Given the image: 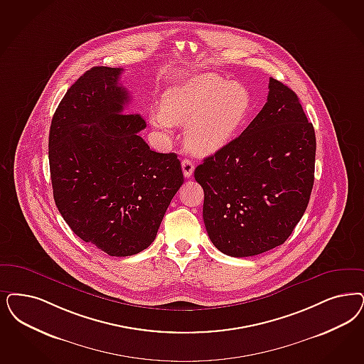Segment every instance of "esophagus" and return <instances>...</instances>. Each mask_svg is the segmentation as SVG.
Returning a JSON list of instances; mask_svg holds the SVG:
<instances>
[{
	"label": "esophagus",
	"instance_id": "obj_1",
	"mask_svg": "<svg viewBox=\"0 0 364 364\" xmlns=\"http://www.w3.org/2000/svg\"><path fill=\"white\" fill-rule=\"evenodd\" d=\"M181 168H183V173L184 176L189 178L191 176L193 175V171H195V165L193 163L188 160V159H186V160H183V163H181Z\"/></svg>",
	"mask_w": 364,
	"mask_h": 364
}]
</instances>
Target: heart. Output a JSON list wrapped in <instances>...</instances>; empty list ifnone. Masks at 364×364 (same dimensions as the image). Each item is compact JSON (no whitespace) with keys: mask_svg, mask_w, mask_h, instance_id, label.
I'll return each instance as SVG.
<instances>
[{"mask_svg":"<svg viewBox=\"0 0 364 364\" xmlns=\"http://www.w3.org/2000/svg\"><path fill=\"white\" fill-rule=\"evenodd\" d=\"M247 88L220 76L203 74L168 88L161 112H153V126L168 132L187 125L186 141L198 154H213L228 145L250 109Z\"/></svg>","mask_w":364,"mask_h":364,"instance_id":"b5f03b06","label":"heart"}]
</instances>
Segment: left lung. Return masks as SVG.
Segmentation results:
<instances>
[{
    "label": "left lung",
    "mask_w": 364,
    "mask_h": 364,
    "mask_svg": "<svg viewBox=\"0 0 364 364\" xmlns=\"http://www.w3.org/2000/svg\"><path fill=\"white\" fill-rule=\"evenodd\" d=\"M314 157V125L299 97L270 77L267 102L250 125L195 169L213 246L242 258L282 245L308 207Z\"/></svg>",
    "instance_id": "left-lung-1"
}]
</instances>
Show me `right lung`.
Masks as SVG:
<instances>
[{
  "label": "right lung",
  "instance_id": "1",
  "mask_svg": "<svg viewBox=\"0 0 364 364\" xmlns=\"http://www.w3.org/2000/svg\"><path fill=\"white\" fill-rule=\"evenodd\" d=\"M122 71L100 65L80 76L53 114L48 141L59 213L79 238L112 257L151 246L184 183L175 153L151 151L138 134L145 119L126 113Z\"/></svg>",
  "mask_w": 364,
  "mask_h": 364
}]
</instances>
